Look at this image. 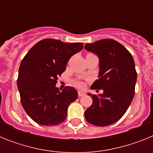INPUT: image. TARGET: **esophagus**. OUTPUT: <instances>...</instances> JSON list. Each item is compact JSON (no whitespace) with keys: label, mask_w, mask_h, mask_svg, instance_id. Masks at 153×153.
Returning a JSON list of instances; mask_svg holds the SVG:
<instances>
[{"label":"esophagus","mask_w":153,"mask_h":153,"mask_svg":"<svg viewBox=\"0 0 153 153\" xmlns=\"http://www.w3.org/2000/svg\"><path fill=\"white\" fill-rule=\"evenodd\" d=\"M85 95V93L83 91H78V96H79V97H83V96Z\"/></svg>","instance_id":"34e87169"}]
</instances>
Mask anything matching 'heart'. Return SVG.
<instances>
[{
    "label": "heart",
    "mask_w": 153,
    "mask_h": 153,
    "mask_svg": "<svg viewBox=\"0 0 153 153\" xmlns=\"http://www.w3.org/2000/svg\"><path fill=\"white\" fill-rule=\"evenodd\" d=\"M75 84L78 86V87H83V83L82 82H79V81H76L75 83Z\"/></svg>",
    "instance_id": "obj_1"
}]
</instances>
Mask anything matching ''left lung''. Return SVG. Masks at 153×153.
<instances>
[{
  "label": "left lung",
  "mask_w": 153,
  "mask_h": 153,
  "mask_svg": "<svg viewBox=\"0 0 153 153\" xmlns=\"http://www.w3.org/2000/svg\"><path fill=\"white\" fill-rule=\"evenodd\" d=\"M84 48L100 59L99 79L90 88L103 90L99 96L87 93L93 103L85 111V118L97 126L111 125L122 118L134 97L137 78L134 60L122 44L112 39L86 44Z\"/></svg>",
  "instance_id": "obj_1"
}]
</instances>
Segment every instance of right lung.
I'll use <instances>...</instances> for the list:
<instances>
[{
	"label": "right lung",
	"mask_w": 153,
	"mask_h": 153,
	"mask_svg": "<svg viewBox=\"0 0 153 153\" xmlns=\"http://www.w3.org/2000/svg\"><path fill=\"white\" fill-rule=\"evenodd\" d=\"M83 47V43L44 39L36 43L22 60L17 78L21 102L36 123L55 126L66 120L67 108L77 99L78 93L72 86L59 91L56 84L70 58Z\"/></svg>",
	"instance_id": "obj_1"
}]
</instances>
